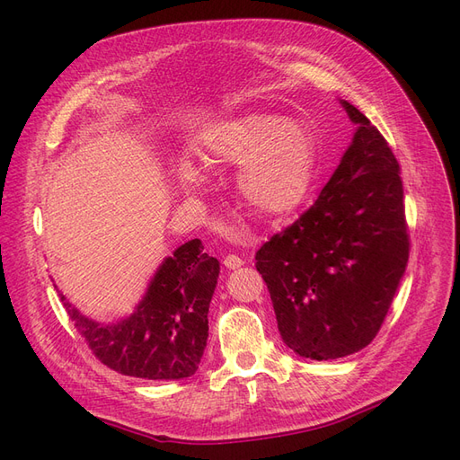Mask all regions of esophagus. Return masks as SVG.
<instances>
[{
	"label": "esophagus",
	"instance_id": "1",
	"mask_svg": "<svg viewBox=\"0 0 460 460\" xmlns=\"http://www.w3.org/2000/svg\"><path fill=\"white\" fill-rule=\"evenodd\" d=\"M225 267L230 269V270L240 269V267H243V259L238 257V255H228V257L225 259Z\"/></svg>",
	"mask_w": 460,
	"mask_h": 460
}]
</instances>
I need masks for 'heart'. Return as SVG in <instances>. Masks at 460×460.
<instances>
[{
    "mask_svg": "<svg viewBox=\"0 0 460 460\" xmlns=\"http://www.w3.org/2000/svg\"><path fill=\"white\" fill-rule=\"evenodd\" d=\"M196 151L208 164L240 166L238 191L257 217L276 222L307 199L316 172V137L307 124L269 111H240L205 127ZM184 190L201 186L191 163L178 164Z\"/></svg>",
    "mask_w": 460,
    "mask_h": 460,
    "instance_id": "heart-1",
    "label": "heart"
}]
</instances>
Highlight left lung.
Returning a JSON list of instances; mask_svg holds the SVG:
<instances>
[{"label":"left lung","instance_id":"left-lung-1","mask_svg":"<svg viewBox=\"0 0 460 460\" xmlns=\"http://www.w3.org/2000/svg\"><path fill=\"white\" fill-rule=\"evenodd\" d=\"M351 146L318 199L255 255L278 330L299 357L353 355L376 338L407 269L399 163L349 102Z\"/></svg>","mask_w":460,"mask_h":460}]
</instances>
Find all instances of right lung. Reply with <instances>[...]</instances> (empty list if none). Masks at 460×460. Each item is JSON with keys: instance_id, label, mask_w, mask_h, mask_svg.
Returning a JSON list of instances; mask_svg holds the SVG:
<instances>
[{"instance_id": "obj_1", "label": "right lung", "mask_w": 460, "mask_h": 460, "mask_svg": "<svg viewBox=\"0 0 460 460\" xmlns=\"http://www.w3.org/2000/svg\"><path fill=\"white\" fill-rule=\"evenodd\" d=\"M218 272L220 262L190 240L163 259L134 313L117 323L93 320L59 296L103 365L134 378L182 380L199 368Z\"/></svg>"}]
</instances>
